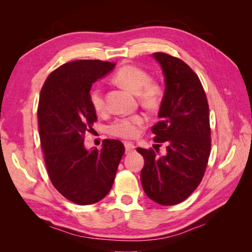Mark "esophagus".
<instances>
[{"mask_svg":"<svg viewBox=\"0 0 252 252\" xmlns=\"http://www.w3.org/2000/svg\"><path fill=\"white\" fill-rule=\"evenodd\" d=\"M125 147H126V154H129L132 151H134V148H135V146L130 142H125Z\"/></svg>","mask_w":252,"mask_h":252,"instance_id":"obj_1","label":"esophagus"}]
</instances>
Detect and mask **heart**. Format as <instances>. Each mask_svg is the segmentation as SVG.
Here are the masks:
<instances>
[{"label": "heart", "instance_id": "heart-1", "mask_svg": "<svg viewBox=\"0 0 252 252\" xmlns=\"http://www.w3.org/2000/svg\"><path fill=\"white\" fill-rule=\"evenodd\" d=\"M111 80L119 87L130 91L133 94H137L138 100L147 108H155L162 99V85L155 80L149 79L148 72L141 67L134 65L122 66L115 72ZM90 101L96 112L100 114L105 111L104 96L99 89L91 91ZM144 123H145V116L142 114L121 117L111 123L108 132L115 137L131 140L138 135Z\"/></svg>", "mask_w": 252, "mask_h": 252}]
</instances>
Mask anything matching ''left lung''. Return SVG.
I'll return each mask as SVG.
<instances>
[{"instance_id": "left-lung-1", "label": "left lung", "mask_w": 252, "mask_h": 252, "mask_svg": "<svg viewBox=\"0 0 252 252\" xmlns=\"http://www.w3.org/2000/svg\"><path fill=\"white\" fill-rule=\"evenodd\" d=\"M153 56L162 68L165 89L152 132L159 147L167 145V154L137 148L145 162L141 181L152 200L173 206L189 198L205 175L211 152L209 105L199 78L187 63L161 52Z\"/></svg>"}]
</instances>
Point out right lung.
Segmentation results:
<instances>
[{
  "instance_id": "right-lung-1",
  "label": "right lung",
  "mask_w": 252,
  "mask_h": 252,
  "mask_svg": "<svg viewBox=\"0 0 252 252\" xmlns=\"http://www.w3.org/2000/svg\"><path fill=\"white\" fill-rule=\"evenodd\" d=\"M115 65L98 60L63 63L50 73L40 93L37 123L47 173L63 197L81 206L108 194L126 151L117 140H104L100 151L84 148L85 132L97 120L91 87Z\"/></svg>"
}]
</instances>
